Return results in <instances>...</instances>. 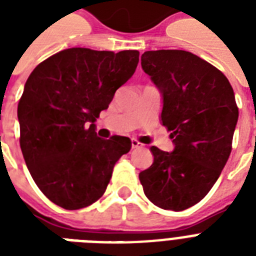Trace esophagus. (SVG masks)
Instances as JSON below:
<instances>
[{
    "label": "esophagus",
    "mask_w": 256,
    "mask_h": 256,
    "mask_svg": "<svg viewBox=\"0 0 256 256\" xmlns=\"http://www.w3.org/2000/svg\"><path fill=\"white\" fill-rule=\"evenodd\" d=\"M132 148H144V144H140V142H138L136 140H132Z\"/></svg>",
    "instance_id": "esophagus-1"
}]
</instances>
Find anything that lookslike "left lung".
<instances>
[{
    "mask_svg": "<svg viewBox=\"0 0 256 256\" xmlns=\"http://www.w3.org/2000/svg\"><path fill=\"white\" fill-rule=\"evenodd\" d=\"M140 65L162 94L160 120L174 150L152 146L154 162L140 180L156 206L186 210L206 196L230 156L239 116L234 90L220 70L184 50L144 52Z\"/></svg>",
    "mask_w": 256,
    "mask_h": 256,
    "instance_id": "left-lung-1",
    "label": "left lung"
}]
</instances>
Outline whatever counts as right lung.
I'll return each mask as SVG.
<instances>
[{"mask_svg": "<svg viewBox=\"0 0 256 256\" xmlns=\"http://www.w3.org/2000/svg\"><path fill=\"white\" fill-rule=\"evenodd\" d=\"M140 52L72 48L41 62L20 104V144L38 188L57 206L78 210L106 191L112 168L130 152L128 136H96V122L132 78Z\"/></svg>", "mask_w": 256, "mask_h": 256, "instance_id": "right-lung-1", "label": "right lung"}]
</instances>
